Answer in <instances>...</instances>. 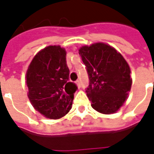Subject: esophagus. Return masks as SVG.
Instances as JSON below:
<instances>
[{
    "mask_svg": "<svg viewBox=\"0 0 154 154\" xmlns=\"http://www.w3.org/2000/svg\"><path fill=\"white\" fill-rule=\"evenodd\" d=\"M76 84H77V87H79V88H80V87H81V82H80V81H79V80L76 81Z\"/></svg>",
    "mask_w": 154,
    "mask_h": 154,
    "instance_id": "34e87169",
    "label": "esophagus"
}]
</instances>
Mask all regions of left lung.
<instances>
[{
  "label": "left lung",
  "instance_id": "obj_1",
  "mask_svg": "<svg viewBox=\"0 0 154 154\" xmlns=\"http://www.w3.org/2000/svg\"><path fill=\"white\" fill-rule=\"evenodd\" d=\"M79 54L87 67L89 86L86 92L93 109L102 114L119 110L130 91V69L121 54L110 45L83 46Z\"/></svg>",
  "mask_w": 154,
  "mask_h": 154
}]
</instances>
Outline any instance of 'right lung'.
Segmentation results:
<instances>
[{
    "label": "right lung",
    "instance_id": "1",
    "mask_svg": "<svg viewBox=\"0 0 154 154\" xmlns=\"http://www.w3.org/2000/svg\"><path fill=\"white\" fill-rule=\"evenodd\" d=\"M28 97L36 110L49 119H59L71 110L76 84L69 82L66 51L48 46L33 58L26 72Z\"/></svg>",
    "mask_w": 154,
    "mask_h": 154
}]
</instances>
